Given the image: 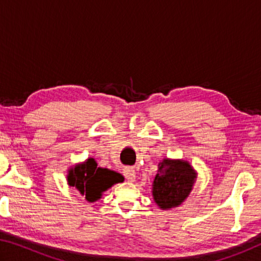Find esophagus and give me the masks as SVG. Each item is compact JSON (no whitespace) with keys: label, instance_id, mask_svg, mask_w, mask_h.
<instances>
[{"label":"esophagus","instance_id":"34e87169","mask_svg":"<svg viewBox=\"0 0 261 261\" xmlns=\"http://www.w3.org/2000/svg\"><path fill=\"white\" fill-rule=\"evenodd\" d=\"M123 173H124L125 178L129 180V182H135L137 176H136V171L134 168L126 167V168H124V170H123Z\"/></svg>","mask_w":261,"mask_h":261}]
</instances>
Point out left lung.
Returning a JSON list of instances; mask_svg holds the SVG:
<instances>
[{
    "label": "left lung",
    "instance_id": "8db88e82",
    "mask_svg": "<svg viewBox=\"0 0 261 261\" xmlns=\"http://www.w3.org/2000/svg\"><path fill=\"white\" fill-rule=\"evenodd\" d=\"M197 175L189 161L163 158L152 184V196L159 208L168 211L182 205L192 191Z\"/></svg>",
    "mask_w": 261,
    "mask_h": 261
}]
</instances>
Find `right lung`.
Here are the masks:
<instances>
[{"instance_id": "right-lung-1", "label": "right lung", "mask_w": 261, "mask_h": 261, "mask_svg": "<svg viewBox=\"0 0 261 261\" xmlns=\"http://www.w3.org/2000/svg\"><path fill=\"white\" fill-rule=\"evenodd\" d=\"M122 175L107 168L98 167L93 158L69 167L67 180L69 187L76 188L88 202L101 199L105 191L120 183Z\"/></svg>"}]
</instances>
